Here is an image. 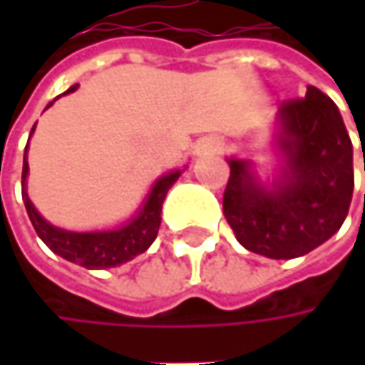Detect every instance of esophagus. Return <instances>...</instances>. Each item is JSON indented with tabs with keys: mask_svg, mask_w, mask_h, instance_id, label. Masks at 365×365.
Returning a JSON list of instances; mask_svg holds the SVG:
<instances>
[{
	"mask_svg": "<svg viewBox=\"0 0 365 365\" xmlns=\"http://www.w3.org/2000/svg\"><path fill=\"white\" fill-rule=\"evenodd\" d=\"M221 150V140L215 138V135H209V138H203L197 148H195V152L199 154V156H205V154H215Z\"/></svg>",
	"mask_w": 365,
	"mask_h": 365,
	"instance_id": "1",
	"label": "esophagus"
}]
</instances>
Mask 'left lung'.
<instances>
[{"mask_svg":"<svg viewBox=\"0 0 365 365\" xmlns=\"http://www.w3.org/2000/svg\"><path fill=\"white\" fill-rule=\"evenodd\" d=\"M276 125L280 175L264 185L254 162L227 158L223 213L245 250L290 259L344 225L354 195V146L337 106L317 87H307L304 99L282 103Z\"/></svg>","mask_w":365,"mask_h":365,"instance_id":"left-lung-1","label":"left lung"}]
</instances>
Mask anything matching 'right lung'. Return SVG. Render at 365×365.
I'll return each mask as SVG.
<instances>
[{
	"instance_id": "1",
	"label": "right lung",
	"mask_w": 365,
	"mask_h": 365,
	"mask_svg": "<svg viewBox=\"0 0 365 365\" xmlns=\"http://www.w3.org/2000/svg\"><path fill=\"white\" fill-rule=\"evenodd\" d=\"M77 87L78 85H73L63 95L77 91ZM52 103H48V107ZM34 128H32L30 135L34 133ZM28 142H30V138H28ZM28 170L30 168H28V146H26V150H24V168H21V199H24L28 217L32 221L38 237L61 258L78 264L83 268H89V270L113 268V266L125 264V262H130L135 256L146 252L158 235L162 203L166 199V192L178 180V176L182 175V170H170V173L162 175L152 185V189L148 192L146 199L142 201L140 209L135 211V215L128 219L120 227L106 230V232H68V230L48 223L32 205L30 197H28V190H26Z\"/></svg>"
}]
</instances>
